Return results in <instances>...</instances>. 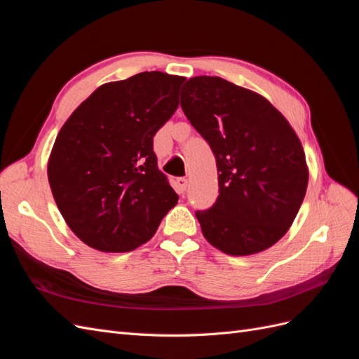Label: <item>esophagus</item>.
I'll return each mask as SVG.
<instances>
[{
	"label": "esophagus",
	"mask_w": 359,
	"mask_h": 359,
	"mask_svg": "<svg viewBox=\"0 0 359 359\" xmlns=\"http://www.w3.org/2000/svg\"><path fill=\"white\" fill-rule=\"evenodd\" d=\"M187 184H189V182H187L186 178H177V190H178V193H181V194L186 193Z\"/></svg>",
	"instance_id": "1"
}]
</instances>
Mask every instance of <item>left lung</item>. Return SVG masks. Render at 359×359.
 Wrapping results in <instances>:
<instances>
[{
    "label": "left lung",
    "mask_w": 359,
    "mask_h": 359,
    "mask_svg": "<svg viewBox=\"0 0 359 359\" xmlns=\"http://www.w3.org/2000/svg\"><path fill=\"white\" fill-rule=\"evenodd\" d=\"M181 107L208 142L219 198L196 219L210 244L245 256L276 244L306 196L309 170L298 136L262 95L219 76L184 85Z\"/></svg>",
    "instance_id": "obj_1"
}]
</instances>
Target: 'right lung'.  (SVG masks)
Segmentation results:
<instances>
[{"label":"right lung","mask_w":359,"mask_h":359,"mask_svg":"<svg viewBox=\"0 0 359 359\" xmlns=\"http://www.w3.org/2000/svg\"><path fill=\"white\" fill-rule=\"evenodd\" d=\"M184 81L142 72L104 83L60 130L48 178L64 220L86 245L132 252L177 205L153 139L175 114Z\"/></svg>","instance_id":"right-lung-1"}]
</instances>
